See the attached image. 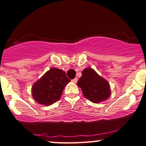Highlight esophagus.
I'll return each instance as SVG.
<instances>
[{"instance_id":"34e87169","label":"esophagus","mask_w":146,"mask_h":146,"mask_svg":"<svg viewBox=\"0 0 146 146\" xmlns=\"http://www.w3.org/2000/svg\"><path fill=\"white\" fill-rule=\"evenodd\" d=\"M72 82H73L74 83H76V82H78V78H74L73 80H72Z\"/></svg>"}]
</instances>
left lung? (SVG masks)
<instances>
[{
    "label": "left lung",
    "mask_w": 146,
    "mask_h": 146,
    "mask_svg": "<svg viewBox=\"0 0 146 146\" xmlns=\"http://www.w3.org/2000/svg\"><path fill=\"white\" fill-rule=\"evenodd\" d=\"M78 85L81 88L85 98L94 103L107 100L111 95L108 81L91 68H86L82 70Z\"/></svg>",
    "instance_id": "8db88e82"
}]
</instances>
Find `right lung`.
I'll return each mask as SVG.
<instances>
[{"label": "right lung", "instance_id": "right-lung-1", "mask_svg": "<svg viewBox=\"0 0 146 146\" xmlns=\"http://www.w3.org/2000/svg\"><path fill=\"white\" fill-rule=\"evenodd\" d=\"M70 81L66 72L52 68L32 85V98L39 104L51 105L60 99L64 88Z\"/></svg>", "mask_w": 146, "mask_h": 146}]
</instances>
